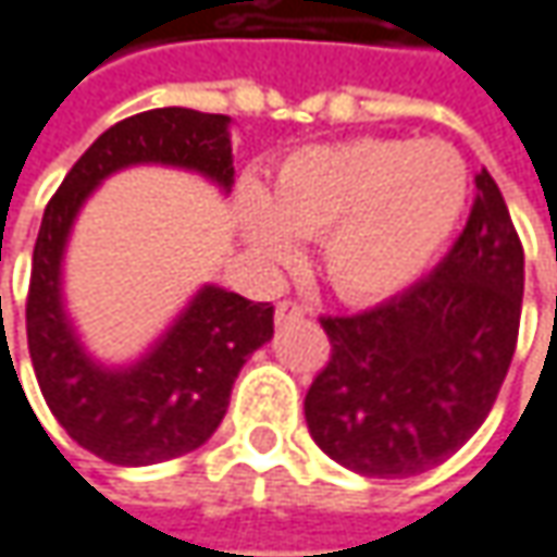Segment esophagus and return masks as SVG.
I'll use <instances>...</instances> for the list:
<instances>
[{"mask_svg":"<svg viewBox=\"0 0 557 557\" xmlns=\"http://www.w3.org/2000/svg\"><path fill=\"white\" fill-rule=\"evenodd\" d=\"M307 317V310L297 304V300H278V307H275V322L278 325H288V322H297Z\"/></svg>","mask_w":557,"mask_h":557,"instance_id":"34e87169","label":"esophagus"}]
</instances>
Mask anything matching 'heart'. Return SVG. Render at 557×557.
Listing matches in <instances>:
<instances>
[{
  "label": "heart",
  "instance_id": "b5f03b06",
  "mask_svg": "<svg viewBox=\"0 0 557 557\" xmlns=\"http://www.w3.org/2000/svg\"><path fill=\"white\" fill-rule=\"evenodd\" d=\"M470 169L445 140L357 137L292 153L265 187L240 200L250 250L288 263L295 237H320V269L345 300L410 288L455 235Z\"/></svg>",
  "mask_w": 557,
  "mask_h": 557
}]
</instances>
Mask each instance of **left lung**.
I'll use <instances>...</instances> for the list:
<instances>
[{
	"label": "left lung",
	"mask_w": 557,
	"mask_h": 557,
	"mask_svg": "<svg viewBox=\"0 0 557 557\" xmlns=\"http://www.w3.org/2000/svg\"><path fill=\"white\" fill-rule=\"evenodd\" d=\"M520 304L523 247L483 169L470 219L432 275L363 313L320 317L332 354L304 398L313 442L375 480L451 458L498 398Z\"/></svg>",
	"instance_id": "obj_1"
}]
</instances>
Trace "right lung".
I'll return each mask as SVG.
<instances>
[{
    "label": "right lung",
    "instance_id": "1",
    "mask_svg": "<svg viewBox=\"0 0 557 557\" xmlns=\"http://www.w3.org/2000/svg\"><path fill=\"white\" fill-rule=\"evenodd\" d=\"M228 115L150 109L102 131L42 212L27 292V348L52 417L90 455L119 467L182 458L219 430L240 367L272 338V307L203 285L172 329L131 367L81 348L62 304V257L84 200L112 172L159 162L235 184Z\"/></svg>",
    "mask_w": 557,
    "mask_h": 557
}]
</instances>
